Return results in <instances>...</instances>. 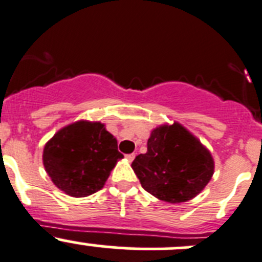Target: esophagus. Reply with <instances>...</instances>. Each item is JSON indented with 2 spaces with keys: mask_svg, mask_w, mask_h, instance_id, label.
<instances>
[{
  "mask_svg": "<svg viewBox=\"0 0 262 262\" xmlns=\"http://www.w3.org/2000/svg\"><path fill=\"white\" fill-rule=\"evenodd\" d=\"M125 157H126V160L130 161V162H132V161L134 160V157H136V155H134V153H129V155H126Z\"/></svg>",
  "mask_w": 262,
  "mask_h": 262,
  "instance_id": "obj_1",
  "label": "esophagus"
}]
</instances>
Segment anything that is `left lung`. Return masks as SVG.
Instances as JSON below:
<instances>
[{"label": "left lung", "mask_w": 262, "mask_h": 262, "mask_svg": "<svg viewBox=\"0 0 262 262\" xmlns=\"http://www.w3.org/2000/svg\"><path fill=\"white\" fill-rule=\"evenodd\" d=\"M142 187L168 203H182L196 196L212 179L214 162L184 126H158L148 139L147 152L132 162Z\"/></svg>", "instance_id": "8db88e82"}]
</instances>
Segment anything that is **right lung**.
<instances>
[{"label":"right lung","instance_id":"obj_1","mask_svg":"<svg viewBox=\"0 0 262 262\" xmlns=\"http://www.w3.org/2000/svg\"><path fill=\"white\" fill-rule=\"evenodd\" d=\"M123 157L116 139L101 123L82 120L54 134L44 147L43 163L58 189L83 198L102 189Z\"/></svg>","mask_w":262,"mask_h":262}]
</instances>
